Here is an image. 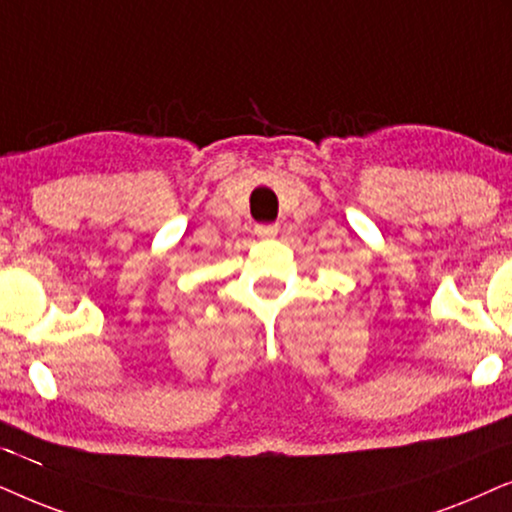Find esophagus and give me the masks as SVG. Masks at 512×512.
<instances>
[{
	"mask_svg": "<svg viewBox=\"0 0 512 512\" xmlns=\"http://www.w3.org/2000/svg\"><path fill=\"white\" fill-rule=\"evenodd\" d=\"M255 234L260 238H274L278 234V227L276 224H260V227H255Z\"/></svg>",
	"mask_w": 512,
	"mask_h": 512,
	"instance_id": "1",
	"label": "esophagus"
}]
</instances>
